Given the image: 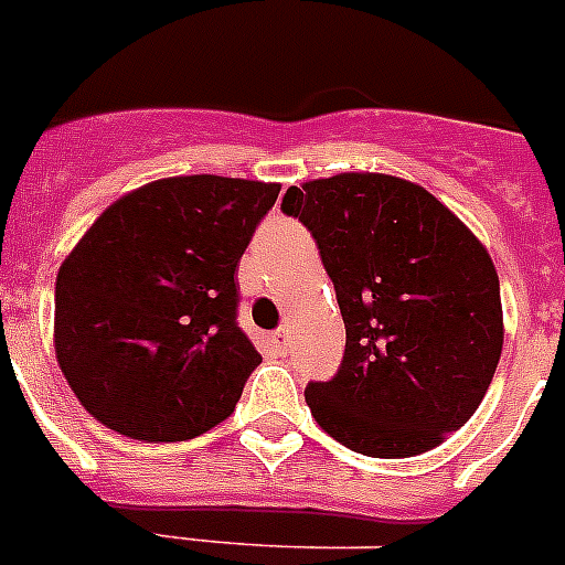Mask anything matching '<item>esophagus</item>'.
<instances>
[{"mask_svg": "<svg viewBox=\"0 0 565 565\" xmlns=\"http://www.w3.org/2000/svg\"><path fill=\"white\" fill-rule=\"evenodd\" d=\"M268 339H271L274 351H286V348H288V331H286V328H277V331H274Z\"/></svg>", "mask_w": 565, "mask_h": 565, "instance_id": "obj_1", "label": "esophagus"}]
</instances>
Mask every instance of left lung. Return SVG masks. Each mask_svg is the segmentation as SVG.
<instances>
[{
	"mask_svg": "<svg viewBox=\"0 0 565 565\" xmlns=\"http://www.w3.org/2000/svg\"><path fill=\"white\" fill-rule=\"evenodd\" d=\"M282 212L317 239L344 319L311 416L371 458L427 452L487 396L503 348L498 271L481 239L418 183L342 172L291 186Z\"/></svg>",
	"mask_w": 565,
	"mask_h": 565,
	"instance_id": "left-lung-1",
	"label": "left lung"
}]
</instances>
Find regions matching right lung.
<instances>
[{"mask_svg": "<svg viewBox=\"0 0 565 565\" xmlns=\"http://www.w3.org/2000/svg\"><path fill=\"white\" fill-rule=\"evenodd\" d=\"M279 183L178 174L107 206L56 277V359L84 411L138 441H186L234 413L263 362L234 271Z\"/></svg>", "mask_w": 565, "mask_h": 565, "instance_id": "right-lung-1", "label": "right lung"}]
</instances>
